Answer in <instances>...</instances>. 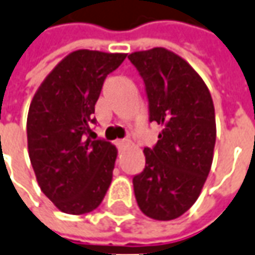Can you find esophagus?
<instances>
[{"instance_id":"obj_1","label":"esophagus","mask_w":255,"mask_h":255,"mask_svg":"<svg viewBox=\"0 0 255 255\" xmlns=\"http://www.w3.org/2000/svg\"><path fill=\"white\" fill-rule=\"evenodd\" d=\"M115 144H117V147L119 150H122V148H125L126 145L129 144V141H128V140H117Z\"/></svg>"}]
</instances>
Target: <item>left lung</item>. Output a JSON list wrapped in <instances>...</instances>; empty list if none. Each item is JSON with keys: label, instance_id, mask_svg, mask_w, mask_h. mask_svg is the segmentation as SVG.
<instances>
[{"label": "left lung", "instance_id": "1", "mask_svg": "<svg viewBox=\"0 0 255 255\" xmlns=\"http://www.w3.org/2000/svg\"><path fill=\"white\" fill-rule=\"evenodd\" d=\"M128 58L144 80L150 122L162 128L155 147L143 151L144 171L133 178L136 201L148 218L176 219L196 203L211 169L217 138L211 93L189 62L166 48Z\"/></svg>", "mask_w": 255, "mask_h": 255}]
</instances>
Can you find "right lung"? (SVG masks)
Listing matches in <instances>:
<instances>
[{
    "label": "right lung",
    "instance_id": "right-lung-1",
    "mask_svg": "<svg viewBox=\"0 0 255 255\" xmlns=\"http://www.w3.org/2000/svg\"><path fill=\"white\" fill-rule=\"evenodd\" d=\"M128 54L77 50L48 73L27 114V148L37 183L59 211L83 215L104 200L118 150L91 140L90 124L107 75Z\"/></svg>",
    "mask_w": 255,
    "mask_h": 255
}]
</instances>
